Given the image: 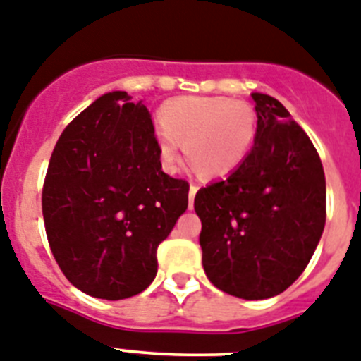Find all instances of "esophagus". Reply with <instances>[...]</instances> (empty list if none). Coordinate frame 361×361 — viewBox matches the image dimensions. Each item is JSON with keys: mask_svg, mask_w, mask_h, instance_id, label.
Masks as SVG:
<instances>
[{"mask_svg": "<svg viewBox=\"0 0 361 361\" xmlns=\"http://www.w3.org/2000/svg\"><path fill=\"white\" fill-rule=\"evenodd\" d=\"M197 190H199V188H197L195 184H192V186H190V208H193V201H195Z\"/></svg>", "mask_w": 361, "mask_h": 361, "instance_id": "esophagus-1", "label": "esophagus"}]
</instances>
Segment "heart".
I'll return each mask as SVG.
<instances>
[{
	"instance_id": "b5f03b06",
	"label": "heart",
	"mask_w": 361,
	"mask_h": 361,
	"mask_svg": "<svg viewBox=\"0 0 361 361\" xmlns=\"http://www.w3.org/2000/svg\"><path fill=\"white\" fill-rule=\"evenodd\" d=\"M255 113L228 97H183L166 102L155 129L159 159L177 171L183 146L190 164L204 178H224L239 169L254 146Z\"/></svg>"
}]
</instances>
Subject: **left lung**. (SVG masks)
<instances>
[{
  "label": "left lung",
  "mask_w": 361,
  "mask_h": 361,
  "mask_svg": "<svg viewBox=\"0 0 361 361\" xmlns=\"http://www.w3.org/2000/svg\"><path fill=\"white\" fill-rule=\"evenodd\" d=\"M254 146L237 171L201 188L202 267L243 300L281 294L301 276L325 228L327 190L318 151L276 98L252 92Z\"/></svg>",
  "instance_id": "left-lung-1"
}]
</instances>
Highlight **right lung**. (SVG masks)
Listing matches in <instances>:
<instances>
[{
	"label": "right lung",
	"mask_w": 361,
	"mask_h": 361,
	"mask_svg": "<svg viewBox=\"0 0 361 361\" xmlns=\"http://www.w3.org/2000/svg\"><path fill=\"white\" fill-rule=\"evenodd\" d=\"M107 92L58 138L42 192L63 276L100 300H126L157 276V248L188 208L190 184L162 171L142 102Z\"/></svg>",
	"instance_id": "right-lung-1"
}]
</instances>
